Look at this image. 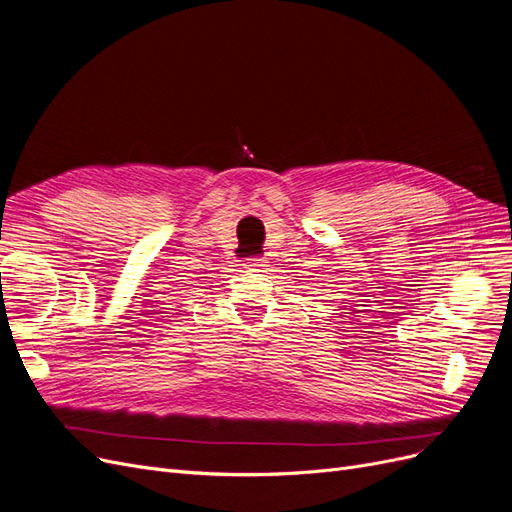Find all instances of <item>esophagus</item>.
Returning a JSON list of instances; mask_svg holds the SVG:
<instances>
[{
  "label": "esophagus",
  "mask_w": 512,
  "mask_h": 512,
  "mask_svg": "<svg viewBox=\"0 0 512 512\" xmlns=\"http://www.w3.org/2000/svg\"><path fill=\"white\" fill-rule=\"evenodd\" d=\"M247 271H262V267H265V262H262L260 258H252L250 262H245L243 265Z\"/></svg>",
  "instance_id": "esophagus-1"
}]
</instances>
